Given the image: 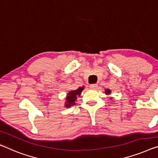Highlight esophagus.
Listing matches in <instances>:
<instances>
[{"mask_svg":"<svg viewBox=\"0 0 158 158\" xmlns=\"http://www.w3.org/2000/svg\"><path fill=\"white\" fill-rule=\"evenodd\" d=\"M89 86H90V89H95L97 88V84H91V85Z\"/></svg>","mask_w":158,"mask_h":158,"instance_id":"esophagus-1","label":"esophagus"}]
</instances>
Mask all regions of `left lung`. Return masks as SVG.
I'll list each match as a JSON object with an SVG mask.
<instances>
[{"instance_id":"obj_1","label":"left lung","mask_w":158,"mask_h":158,"mask_svg":"<svg viewBox=\"0 0 158 158\" xmlns=\"http://www.w3.org/2000/svg\"><path fill=\"white\" fill-rule=\"evenodd\" d=\"M105 94H107V95H109V94H110V89H106V91H105Z\"/></svg>"}]
</instances>
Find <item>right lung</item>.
Returning <instances> with one entry per match:
<instances>
[{"instance_id":"obj_1","label":"right lung","mask_w":158,"mask_h":158,"mask_svg":"<svg viewBox=\"0 0 158 158\" xmlns=\"http://www.w3.org/2000/svg\"><path fill=\"white\" fill-rule=\"evenodd\" d=\"M84 86L79 87L77 89V90L70 91L69 93L67 94V98H66V102H65V107L69 108L72 106L75 105L76 103V101L77 98V96H79L81 94V91H83Z\"/></svg>"}]
</instances>
